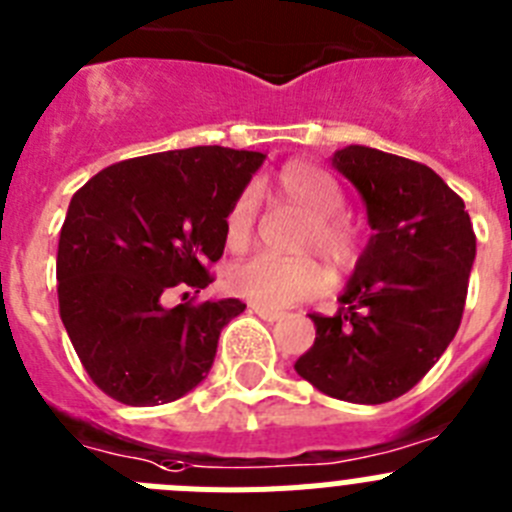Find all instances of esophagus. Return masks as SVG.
<instances>
[{"label": "esophagus", "instance_id": "34e87169", "mask_svg": "<svg viewBox=\"0 0 512 512\" xmlns=\"http://www.w3.org/2000/svg\"><path fill=\"white\" fill-rule=\"evenodd\" d=\"M251 312L259 314L261 320H266V322H279L281 317H284V312H279V309L264 307V304H251Z\"/></svg>", "mask_w": 512, "mask_h": 512}]
</instances>
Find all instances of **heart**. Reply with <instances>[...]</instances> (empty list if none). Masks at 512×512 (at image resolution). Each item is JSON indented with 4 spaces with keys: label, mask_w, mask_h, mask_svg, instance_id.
Returning a JSON list of instances; mask_svg holds the SVG:
<instances>
[{
    "label": "heart",
    "mask_w": 512,
    "mask_h": 512,
    "mask_svg": "<svg viewBox=\"0 0 512 512\" xmlns=\"http://www.w3.org/2000/svg\"><path fill=\"white\" fill-rule=\"evenodd\" d=\"M281 200L297 208L309 220L299 251L317 253L335 269H345L355 261L358 241L348 220L340 213L345 195L335 177L312 162H289L276 177ZM256 223V190L246 187L238 192L231 210L225 215V241L231 248H243L251 241ZM228 284L236 294L264 307H289L304 297L320 294L327 276L309 259H276V256H253L241 261L228 274Z\"/></svg>",
    "instance_id": "obj_1"
}]
</instances>
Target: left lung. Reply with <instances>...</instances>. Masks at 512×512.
<instances>
[{"label":"left lung","mask_w":512,"mask_h":512,"mask_svg":"<svg viewBox=\"0 0 512 512\" xmlns=\"http://www.w3.org/2000/svg\"><path fill=\"white\" fill-rule=\"evenodd\" d=\"M358 190L373 236L332 317L294 370L350 403H386L429 373L462 322L475 231L462 198L426 164L350 144L330 157Z\"/></svg>","instance_id":"8db88e82"}]
</instances>
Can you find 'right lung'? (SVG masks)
Segmentation results:
<instances>
[{
  "label": "right lung",
  "instance_id": "add662e5",
  "mask_svg": "<svg viewBox=\"0 0 512 512\" xmlns=\"http://www.w3.org/2000/svg\"><path fill=\"white\" fill-rule=\"evenodd\" d=\"M266 154L190 147L111 164L75 192L60 228L58 304L91 381L126 406H159L205 381L241 299L198 294L225 248V215ZM187 297V292H185Z\"/></svg>",
  "mask_w": 512,
  "mask_h": 512
}]
</instances>
